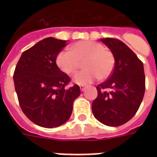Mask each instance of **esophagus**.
<instances>
[{"instance_id": "esophagus-1", "label": "esophagus", "mask_w": 157, "mask_h": 157, "mask_svg": "<svg viewBox=\"0 0 157 157\" xmlns=\"http://www.w3.org/2000/svg\"><path fill=\"white\" fill-rule=\"evenodd\" d=\"M79 87H80V90H81V91H84L85 90V89L86 88V86H84V85H80Z\"/></svg>"}]
</instances>
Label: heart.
<instances>
[{
  "instance_id": "b5f03b06",
  "label": "heart",
  "mask_w": 157,
  "mask_h": 157,
  "mask_svg": "<svg viewBox=\"0 0 157 157\" xmlns=\"http://www.w3.org/2000/svg\"><path fill=\"white\" fill-rule=\"evenodd\" d=\"M81 63L84 70L75 75L74 81L86 85L97 78L105 80L110 77L114 70L115 57L105 45L93 41H78L71 47V51H62L56 57L59 69L68 75H74Z\"/></svg>"
}]
</instances>
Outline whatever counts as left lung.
<instances>
[{
	"label": "left lung",
	"mask_w": 157,
	"mask_h": 157,
	"mask_svg": "<svg viewBox=\"0 0 157 157\" xmlns=\"http://www.w3.org/2000/svg\"><path fill=\"white\" fill-rule=\"evenodd\" d=\"M115 57V67L108 79L97 86L98 97L93 101L94 117L106 126L119 127L136 114L143 100L145 76L143 63L123 41L116 38L101 39Z\"/></svg>",
	"instance_id": "left-lung-1"
}]
</instances>
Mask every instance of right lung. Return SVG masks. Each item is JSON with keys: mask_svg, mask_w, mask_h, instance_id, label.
Returning <instances> with one entry per match:
<instances>
[{"mask_svg": "<svg viewBox=\"0 0 157 157\" xmlns=\"http://www.w3.org/2000/svg\"><path fill=\"white\" fill-rule=\"evenodd\" d=\"M67 41L47 37L24 51L14 71L18 101L23 112L31 122L53 128L70 118L73 102L80 95L76 84L67 87L71 78L56 63Z\"/></svg>", "mask_w": 157, "mask_h": 157, "instance_id": "1", "label": "right lung"}]
</instances>
